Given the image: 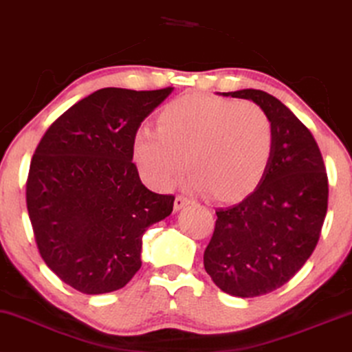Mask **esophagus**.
Instances as JSON below:
<instances>
[{"label": "esophagus", "instance_id": "esophagus-1", "mask_svg": "<svg viewBox=\"0 0 352 352\" xmlns=\"http://www.w3.org/2000/svg\"><path fill=\"white\" fill-rule=\"evenodd\" d=\"M188 203H190V200H188V198L177 195V197L175 198V211H179V210H182V208L187 206Z\"/></svg>", "mask_w": 352, "mask_h": 352}]
</instances>
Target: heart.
Listing matches in <instances>:
<instances>
[{
  "mask_svg": "<svg viewBox=\"0 0 352 352\" xmlns=\"http://www.w3.org/2000/svg\"><path fill=\"white\" fill-rule=\"evenodd\" d=\"M272 155V122L262 108L200 94L171 100L157 129L141 126L133 138V160L147 184L170 188L186 159L193 190L226 203L256 190Z\"/></svg>",
  "mask_w": 352,
  "mask_h": 352,
  "instance_id": "b5f03b06",
  "label": "heart"
}]
</instances>
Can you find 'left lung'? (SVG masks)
Listing matches in <instances>:
<instances>
[{"label": "left lung", "mask_w": 352, "mask_h": 352, "mask_svg": "<svg viewBox=\"0 0 352 352\" xmlns=\"http://www.w3.org/2000/svg\"><path fill=\"white\" fill-rule=\"evenodd\" d=\"M251 100L273 129V155L256 190L217 210L203 263L216 286L251 298L286 284L311 256L327 212L329 182L311 131L267 91L221 94Z\"/></svg>", "instance_id": "8db88e82"}]
</instances>
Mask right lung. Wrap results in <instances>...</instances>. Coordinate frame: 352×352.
<instances>
[{"label":"right lung","mask_w":352,"mask_h":352,"mask_svg":"<svg viewBox=\"0 0 352 352\" xmlns=\"http://www.w3.org/2000/svg\"><path fill=\"white\" fill-rule=\"evenodd\" d=\"M173 87H106L49 126L34 151L27 208L45 265L68 286L96 295L122 289L141 268L142 235L173 211L133 164L141 122Z\"/></svg>","instance_id":"add662e5"}]
</instances>
